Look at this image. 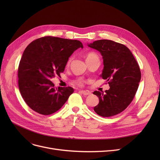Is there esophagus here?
Wrapping results in <instances>:
<instances>
[{
	"instance_id": "34e87169",
	"label": "esophagus",
	"mask_w": 160,
	"mask_h": 160,
	"mask_svg": "<svg viewBox=\"0 0 160 160\" xmlns=\"http://www.w3.org/2000/svg\"><path fill=\"white\" fill-rule=\"evenodd\" d=\"M79 92L83 95H89L91 93L89 91H80Z\"/></svg>"
}]
</instances>
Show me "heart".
<instances>
[{
	"label": "heart",
	"instance_id": "heart-1",
	"mask_svg": "<svg viewBox=\"0 0 160 160\" xmlns=\"http://www.w3.org/2000/svg\"><path fill=\"white\" fill-rule=\"evenodd\" d=\"M98 58V56H97V54L93 52H89L88 53L86 54V60L87 63H89L90 62H91L92 60H95V58ZM71 58H69L68 61L67 62V65H69L71 63ZM72 84L75 85V86H83V83H84V80H83L82 78H76L74 80H73L72 81Z\"/></svg>",
	"mask_w": 160,
	"mask_h": 160
}]
</instances>
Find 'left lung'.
Segmentation results:
<instances>
[{
    "label": "left lung",
    "mask_w": 160,
    "mask_h": 160,
    "mask_svg": "<svg viewBox=\"0 0 160 160\" xmlns=\"http://www.w3.org/2000/svg\"><path fill=\"white\" fill-rule=\"evenodd\" d=\"M88 46L101 53L104 62L101 77L110 87L104 93L93 92L99 98L94 111L104 117L119 114L136 95L141 77L139 64L128 47L113 41L97 40Z\"/></svg>",
    "instance_id": "8db88e82"
}]
</instances>
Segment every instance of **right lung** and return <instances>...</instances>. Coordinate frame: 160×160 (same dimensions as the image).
Listing matches in <instances>:
<instances>
[{"label":"right lung","instance_id":"1","mask_svg":"<svg viewBox=\"0 0 160 160\" xmlns=\"http://www.w3.org/2000/svg\"><path fill=\"white\" fill-rule=\"evenodd\" d=\"M83 45L78 40L53 36L38 38L25 48L18 68V85L26 104L44 115L56 112L74 92L71 87L54 88L49 79L60 76L69 58Z\"/></svg>","mask_w":160,"mask_h":160}]
</instances>
